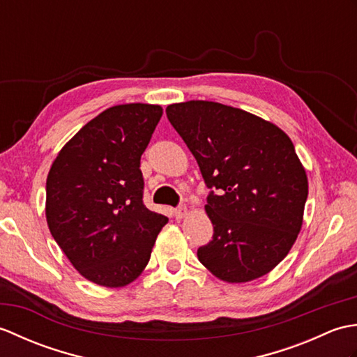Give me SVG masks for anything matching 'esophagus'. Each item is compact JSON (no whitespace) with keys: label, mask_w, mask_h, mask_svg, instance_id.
<instances>
[{"label":"esophagus","mask_w":357,"mask_h":357,"mask_svg":"<svg viewBox=\"0 0 357 357\" xmlns=\"http://www.w3.org/2000/svg\"><path fill=\"white\" fill-rule=\"evenodd\" d=\"M173 215H174V218H178V219L184 218V216L187 215V208H185V207H178V208H174V210H173Z\"/></svg>","instance_id":"34e87169"}]
</instances>
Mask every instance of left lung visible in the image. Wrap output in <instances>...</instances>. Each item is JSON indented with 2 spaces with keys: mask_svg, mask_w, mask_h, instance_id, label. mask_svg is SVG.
<instances>
[{
  "mask_svg": "<svg viewBox=\"0 0 357 357\" xmlns=\"http://www.w3.org/2000/svg\"><path fill=\"white\" fill-rule=\"evenodd\" d=\"M210 188L213 238L198 259L225 282H248L284 259L302 227L308 196L291 139L275 124L211 101L165 109Z\"/></svg>",
  "mask_w": 357,
  "mask_h": 357,
  "instance_id": "8db88e82",
  "label": "left lung"
}]
</instances>
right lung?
I'll use <instances>...</instances> for the list:
<instances>
[{
  "label": "right lung",
  "instance_id": "obj_1",
  "mask_svg": "<svg viewBox=\"0 0 357 357\" xmlns=\"http://www.w3.org/2000/svg\"><path fill=\"white\" fill-rule=\"evenodd\" d=\"M161 105L100 113L59 151L45 183L49 230L72 265L102 287H124L149 264L164 215L144 206L141 155Z\"/></svg>",
  "mask_w": 357,
  "mask_h": 357
}]
</instances>
